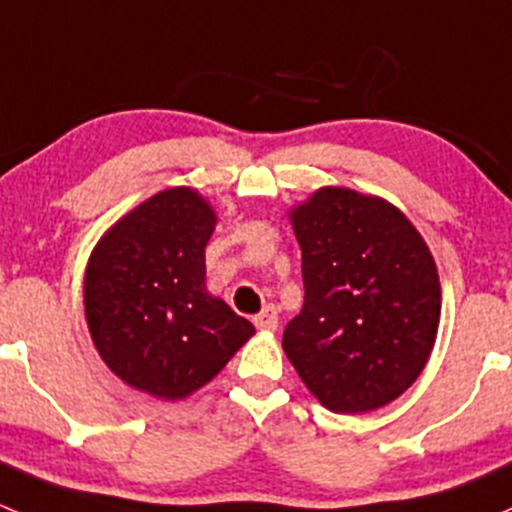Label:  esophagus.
<instances>
[{
	"instance_id": "esophagus-1",
	"label": "esophagus",
	"mask_w": 512,
	"mask_h": 512,
	"mask_svg": "<svg viewBox=\"0 0 512 512\" xmlns=\"http://www.w3.org/2000/svg\"><path fill=\"white\" fill-rule=\"evenodd\" d=\"M254 325L258 330H276L278 328V310L273 305H266L261 313L254 318Z\"/></svg>"
}]
</instances>
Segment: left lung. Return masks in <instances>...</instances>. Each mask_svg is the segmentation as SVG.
<instances>
[{"instance_id": "8db88e82", "label": "left lung", "mask_w": 512, "mask_h": 512, "mask_svg": "<svg viewBox=\"0 0 512 512\" xmlns=\"http://www.w3.org/2000/svg\"><path fill=\"white\" fill-rule=\"evenodd\" d=\"M303 254V310L283 350L305 387L337 414L394 402L416 382L441 315L434 256L389 202L323 187L291 212Z\"/></svg>"}]
</instances>
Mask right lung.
<instances>
[{
  "label": "right lung",
  "mask_w": 512,
  "mask_h": 512,
  "mask_svg": "<svg viewBox=\"0 0 512 512\" xmlns=\"http://www.w3.org/2000/svg\"><path fill=\"white\" fill-rule=\"evenodd\" d=\"M217 214L189 187H172L110 226L83 281L88 330L105 365L157 399L212 382L256 333L207 293L204 249Z\"/></svg>",
  "instance_id": "1"
}]
</instances>
